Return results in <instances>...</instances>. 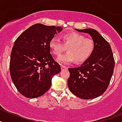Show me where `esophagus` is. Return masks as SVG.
Returning <instances> with one entry per match:
<instances>
[{
    "label": "esophagus",
    "mask_w": 122,
    "mask_h": 122,
    "mask_svg": "<svg viewBox=\"0 0 122 122\" xmlns=\"http://www.w3.org/2000/svg\"><path fill=\"white\" fill-rule=\"evenodd\" d=\"M61 68H62V70H66V69H67L68 68L66 67V66H65V65H61Z\"/></svg>",
    "instance_id": "esophagus-1"
}]
</instances>
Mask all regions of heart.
<instances>
[{
  "instance_id": "heart-1",
  "label": "heart",
  "mask_w": 122,
  "mask_h": 122,
  "mask_svg": "<svg viewBox=\"0 0 122 122\" xmlns=\"http://www.w3.org/2000/svg\"><path fill=\"white\" fill-rule=\"evenodd\" d=\"M63 42L54 37L49 41L52 52L59 56L67 49L68 51L59 57L57 61L62 63H68L76 60L77 63H82L92 55L95 49L93 40L86 38L77 32H70L62 35Z\"/></svg>"
}]
</instances>
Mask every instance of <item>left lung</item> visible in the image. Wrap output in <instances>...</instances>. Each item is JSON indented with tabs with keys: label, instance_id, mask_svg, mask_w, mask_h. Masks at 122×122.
<instances>
[{
	"label": "left lung",
	"instance_id": "8db88e82",
	"mask_svg": "<svg viewBox=\"0 0 122 122\" xmlns=\"http://www.w3.org/2000/svg\"><path fill=\"white\" fill-rule=\"evenodd\" d=\"M89 33L95 43L93 52L81 66L69 68L68 86L72 93L84 100L93 99L106 90L114 72L115 60L107 41L93 29H76Z\"/></svg>",
	"mask_w": 122,
	"mask_h": 122
}]
</instances>
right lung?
Listing matches in <instances>:
<instances>
[{
  "instance_id": "add662e5",
  "label": "right lung",
  "mask_w": 122,
  "mask_h": 122,
  "mask_svg": "<svg viewBox=\"0 0 122 122\" xmlns=\"http://www.w3.org/2000/svg\"><path fill=\"white\" fill-rule=\"evenodd\" d=\"M60 27L35 24L22 32L15 41L11 52L10 71L19 92L29 98L45 94L52 77L61 71L51 54L49 41Z\"/></svg>"
}]
</instances>
